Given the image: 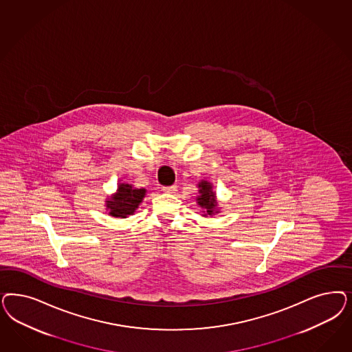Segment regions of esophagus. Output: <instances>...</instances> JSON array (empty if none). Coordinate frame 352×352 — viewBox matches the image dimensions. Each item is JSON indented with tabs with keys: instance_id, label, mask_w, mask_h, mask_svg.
Returning a JSON list of instances; mask_svg holds the SVG:
<instances>
[{
	"instance_id": "34e87169",
	"label": "esophagus",
	"mask_w": 352,
	"mask_h": 352,
	"mask_svg": "<svg viewBox=\"0 0 352 352\" xmlns=\"http://www.w3.org/2000/svg\"><path fill=\"white\" fill-rule=\"evenodd\" d=\"M162 192L166 194H175L177 192V188L175 185H172V186H163Z\"/></svg>"
}]
</instances>
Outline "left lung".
Returning <instances> with one entry per match:
<instances>
[{"mask_svg":"<svg viewBox=\"0 0 352 352\" xmlns=\"http://www.w3.org/2000/svg\"><path fill=\"white\" fill-rule=\"evenodd\" d=\"M198 195H197V204L204 210L202 216H214L220 212V207L217 204L216 193L214 192L212 184L207 180H201L198 182Z\"/></svg>","mask_w":352,"mask_h":352,"instance_id":"1","label":"left lung"}]
</instances>
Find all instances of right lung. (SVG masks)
<instances>
[{
    "mask_svg": "<svg viewBox=\"0 0 352 352\" xmlns=\"http://www.w3.org/2000/svg\"><path fill=\"white\" fill-rule=\"evenodd\" d=\"M146 195V189L135 188L132 184L122 182L116 192L106 199V211L113 217L125 219L133 215Z\"/></svg>",
    "mask_w": 352,
    "mask_h": 352,
    "instance_id": "add662e5",
    "label": "right lung"
}]
</instances>
